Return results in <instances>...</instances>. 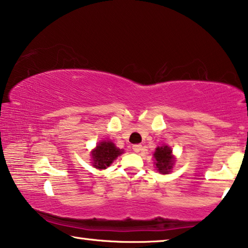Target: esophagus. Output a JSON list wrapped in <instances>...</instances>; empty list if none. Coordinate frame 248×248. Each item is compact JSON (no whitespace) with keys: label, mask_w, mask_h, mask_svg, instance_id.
<instances>
[{"label":"esophagus","mask_w":248,"mask_h":248,"mask_svg":"<svg viewBox=\"0 0 248 248\" xmlns=\"http://www.w3.org/2000/svg\"><path fill=\"white\" fill-rule=\"evenodd\" d=\"M132 150H133L136 153H139L140 151L142 150V145H141V144H134V145L132 146Z\"/></svg>","instance_id":"obj_1"}]
</instances>
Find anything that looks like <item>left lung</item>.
Segmentation results:
<instances>
[{"label":"left lung","instance_id":"obj_1","mask_svg":"<svg viewBox=\"0 0 248 248\" xmlns=\"http://www.w3.org/2000/svg\"><path fill=\"white\" fill-rule=\"evenodd\" d=\"M155 164H156L157 170L162 174L170 173L174 164V158L171 155V150L167 145H163L161 148H157L154 153Z\"/></svg>","mask_w":248,"mask_h":248}]
</instances>
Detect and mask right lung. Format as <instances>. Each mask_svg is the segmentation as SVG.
I'll return each mask as SVG.
<instances>
[{"label":"right lung","mask_w":248,"mask_h":248,"mask_svg":"<svg viewBox=\"0 0 248 248\" xmlns=\"http://www.w3.org/2000/svg\"><path fill=\"white\" fill-rule=\"evenodd\" d=\"M120 154H123V151L117 149L112 142H100L96 146V149L92 152V156H93L94 162L93 165L98 170H105Z\"/></svg>","instance_id":"1"}]
</instances>
